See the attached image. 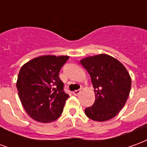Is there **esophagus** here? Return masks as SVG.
Masks as SVG:
<instances>
[{
  "mask_svg": "<svg viewBox=\"0 0 147 147\" xmlns=\"http://www.w3.org/2000/svg\"><path fill=\"white\" fill-rule=\"evenodd\" d=\"M80 92H81L80 90H74L73 91V94L74 95H78Z\"/></svg>",
  "mask_w": 147,
  "mask_h": 147,
  "instance_id": "obj_1",
  "label": "esophagus"
}]
</instances>
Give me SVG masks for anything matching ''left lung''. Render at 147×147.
<instances>
[{
    "instance_id": "8db88e82",
    "label": "left lung",
    "mask_w": 147,
    "mask_h": 147,
    "mask_svg": "<svg viewBox=\"0 0 147 147\" xmlns=\"http://www.w3.org/2000/svg\"><path fill=\"white\" fill-rule=\"evenodd\" d=\"M90 76L95 101L85 114L95 121H106L116 117L128 98L131 79L125 67L116 58L99 54L80 61Z\"/></svg>"
}]
</instances>
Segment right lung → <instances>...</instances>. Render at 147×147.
I'll return each instance as SVG.
<instances>
[{
    "label": "right lung",
    "instance_id": "add662e5",
    "mask_svg": "<svg viewBox=\"0 0 147 147\" xmlns=\"http://www.w3.org/2000/svg\"><path fill=\"white\" fill-rule=\"evenodd\" d=\"M68 56L45 55L24 64L18 75L16 88L27 113L42 123H50L63 112L69 97L59 78Z\"/></svg>",
    "mask_w": 147,
    "mask_h": 147
}]
</instances>
